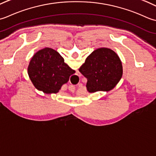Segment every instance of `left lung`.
Instances as JSON below:
<instances>
[{
  "instance_id": "obj_1",
  "label": "left lung",
  "mask_w": 156,
  "mask_h": 156,
  "mask_svg": "<svg viewBox=\"0 0 156 156\" xmlns=\"http://www.w3.org/2000/svg\"><path fill=\"white\" fill-rule=\"evenodd\" d=\"M79 71L87 78V90L90 93L111 90L122 75V63L119 56L106 48L94 50Z\"/></svg>"
}]
</instances>
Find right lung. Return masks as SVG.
Returning <instances> with one entry per match:
<instances>
[{"mask_svg": "<svg viewBox=\"0 0 156 156\" xmlns=\"http://www.w3.org/2000/svg\"><path fill=\"white\" fill-rule=\"evenodd\" d=\"M75 73L58 52L50 48L35 54L28 66V73L35 87L46 94L57 93Z\"/></svg>", "mask_w": 156, "mask_h": 156, "instance_id": "add662e5", "label": "right lung"}]
</instances>
